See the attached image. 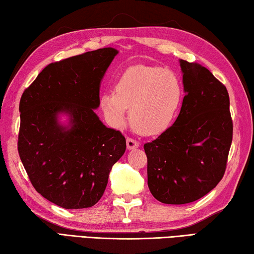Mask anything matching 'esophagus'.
<instances>
[{
    "mask_svg": "<svg viewBox=\"0 0 254 254\" xmlns=\"http://www.w3.org/2000/svg\"><path fill=\"white\" fill-rule=\"evenodd\" d=\"M126 142H127V148H128L129 150L135 149V148H138V147H139V145H140L139 141L132 139V138H127Z\"/></svg>",
    "mask_w": 254,
    "mask_h": 254,
    "instance_id": "34e87169",
    "label": "esophagus"
}]
</instances>
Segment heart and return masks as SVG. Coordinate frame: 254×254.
I'll return each mask as SVG.
<instances>
[{
  "label": "heart",
  "mask_w": 254,
  "mask_h": 254,
  "mask_svg": "<svg viewBox=\"0 0 254 254\" xmlns=\"http://www.w3.org/2000/svg\"><path fill=\"white\" fill-rule=\"evenodd\" d=\"M183 98V84L174 71L136 65L124 71L115 86V94H103L100 105L114 126L125 124L129 108L133 128L143 135H156L174 121Z\"/></svg>",
  "instance_id": "b5f03b06"
}]
</instances>
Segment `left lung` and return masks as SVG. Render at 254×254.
Listing matches in <instances>:
<instances>
[{
	"label": "left lung",
	"mask_w": 254,
	"mask_h": 254,
	"mask_svg": "<svg viewBox=\"0 0 254 254\" xmlns=\"http://www.w3.org/2000/svg\"><path fill=\"white\" fill-rule=\"evenodd\" d=\"M185 97L174 125L143 145L148 187L162 203L193 202L222 179L232 142L228 90L212 73L180 60Z\"/></svg>",
	"instance_id": "8db88e82"
}]
</instances>
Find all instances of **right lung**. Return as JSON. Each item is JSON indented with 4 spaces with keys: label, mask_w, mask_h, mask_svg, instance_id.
I'll return each mask as SVG.
<instances>
[{
    "label": "right lung",
    "mask_w": 254,
    "mask_h": 254,
    "mask_svg": "<svg viewBox=\"0 0 254 254\" xmlns=\"http://www.w3.org/2000/svg\"><path fill=\"white\" fill-rule=\"evenodd\" d=\"M117 54L105 47L47 65L21 97L22 164L37 192L64 209L96 204L126 150L125 137L94 111L100 82ZM62 114L67 126L59 122Z\"/></svg>",
    "instance_id": "right-lung-1"
}]
</instances>
